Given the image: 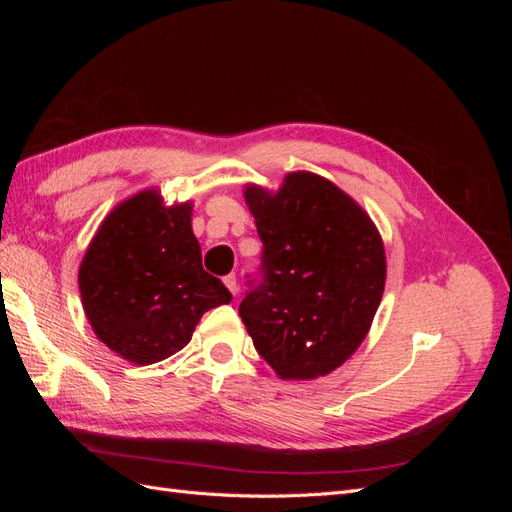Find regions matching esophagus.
<instances>
[{"instance_id":"1","label":"esophagus","mask_w":512,"mask_h":512,"mask_svg":"<svg viewBox=\"0 0 512 512\" xmlns=\"http://www.w3.org/2000/svg\"><path fill=\"white\" fill-rule=\"evenodd\" d=\"M224 284H226V288L232 292V297H237V292H239V286H237V275H235V273L226 275V277H224Z\"/></svg>"}]
</instances>
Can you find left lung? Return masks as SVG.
I'll return each mask as SVG.
<instances>
[{
	"label": "left lung",
	"instance_id": "left-lung-1",
	"mask_svg": "<svg viewBox=\"0 0 512 512\" xmlns=\"http://www.w3.org/2000/svg\"><path fill=\"white\" fill-rule=\"evenodd\" d=\"M262 241L260 280L239 305L258 354L282 380L346 363L380 305L386 258L369 215L335 183L290 173L275 194L247 185Z\"/></svg>",
	"mask_w": 512,
	"mask_h": 512
}]
</instances>
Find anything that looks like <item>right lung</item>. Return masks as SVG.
Listing matches in <instances>:
<instances>
[{
	"mask_svg": "<svg viewBox=\"0 0 512 512\" xmlns=\"http://www.w3.org/2000/svg\"><path fill=\"white\" fill-rule=\"evenodd\" d=\"M79 288L100 342L136 365L179 352L200 316L232 301L203 269L192 203L166 207L158 190L138 192L106 215L81 262Z\"/></svg>",
	"mask_w": 512,
	"mask_h": 512,
	"instance_id": "right-lung-1",
	"label": "right lung"
}]
</instances>
